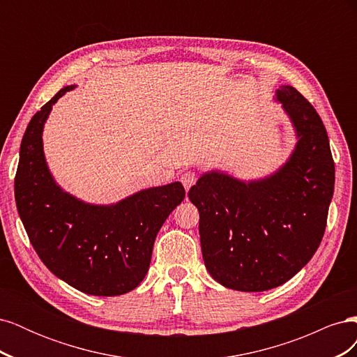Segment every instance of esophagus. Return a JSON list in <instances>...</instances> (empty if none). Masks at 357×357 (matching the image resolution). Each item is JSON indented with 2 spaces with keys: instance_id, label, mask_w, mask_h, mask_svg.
<instances>
[{
  "instance_id": "obj_1",
  "label": "esophagus",
  "mask_w": 357,
  "mask_h": 357,
  "mask_svg": "<svg viewBox=\"0 0 357 357\" xmlns=\"http://www.w3.org/2000/svg\"><path fill=\"white\" fill-rule=\"evenodd\" d=\"M180 180L183 183V186H185V189L189 190L190 186H193L197 183V174H195V172H192V171H186V172H183Z\"/></svg>"
}]
</instances>
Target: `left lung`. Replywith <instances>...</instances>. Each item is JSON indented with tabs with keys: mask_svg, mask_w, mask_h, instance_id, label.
Returning a JSON list of instances; mask_svg holds the SVG:
<instances>
[{
	"mask_svg": "<svg viewBox=\"0 0 357 357\" xmlns=\"http://www.w3.org/2000/svg\"><path fill=\"white\" fill-rule=\"evenodd\" d=\"M277 100L299 138L286 164L250 183L211 171L188 193L199 211L205 266L234 290L286 283L314 256L326 229L335 185L326 128L294 86H282Z\"/></svg>",
	"mask_w": 357,
	"mask_h": 357,
	"instance_id": "1",
	"label": "left lung"
}]
</instances>
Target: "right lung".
I'll list each match as a JSON object with an SVG mask.
<instances>
[{
  "label": "right lung",
  "instance_id": "add662e5",
  "mask_svg": "<svg viewBox=\"0 0 357 357\" xmlns=\"http://www.w3.org/2000/svg\"><path fill=\"white\" fill-rule=\"evenodd\" d=\"M73 88L61 89L26 126L15 177L16 207L32 247L53 274L83 294L123 295L143 282L160 226L186 193L176 181L104 207L63 192L47 169L41 132L52 105Z\"/></svg>",
  "mask_w": 357,
  "mask_h": 357
}]
</instances>
